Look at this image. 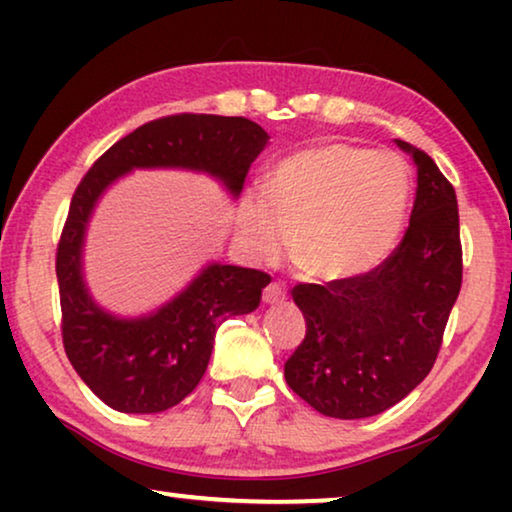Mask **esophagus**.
Instances as JSON below:
<instances>
[{"label":"esophagus","mask_w":512,"mask_h":512,"mask_svg":"<svg viewBox=\"0 0 512 512\" xmlns=\"http://www.w3.org/2000/svg\"><path fill=\"white\" fill-rule=\"evenodd\" d=\"M286 300V289L282 284H270L263 289V303L265 305H282Z\"/></svg>","instance_id":"1"}]
</instances>
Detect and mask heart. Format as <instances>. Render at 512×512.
Masks as SVG:
<instances>
[{
    "label": "heart",
    "instance_id": "1",
    "mask_svg": "<svg viewBox=\"0 0 512 512\" xmlns=\"http://www.w3.org/2000/svg\"><path fill=\"white\" fill-rule=\"evenodd\" d=\"M410 172L394 153L326 142L291 153L265 191L242 198L247 247L275 258L293 233V254L312 277L345 282L387 261L410 207Z\"/></svg>",
    "mask_w": 512,
    "mask_h": 512
}]
</instances>
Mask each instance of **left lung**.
I'll use <instances>...</instances> for the list:
<instances>
[{"instance_id": "obj_1", "label": "left lung", "mask_w": 512, "mask_h": 512, "mask_svg": "<svg viewBox=\"0 0 512 512\" xmlns=\"http://www.w3.org/2000/svg\"><path fill=\"white\" fill-rule=\"evenodd\" d=\"M396 146L417 167L403 242L368 275L293 289L307 331L284 377L326 417H373L403 401L431 373L461 289L454 188L424 151Z\"/></svg>"}]
</instances>
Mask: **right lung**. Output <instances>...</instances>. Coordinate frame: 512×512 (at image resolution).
<instances>
[{
    "mask_svg": "<svg viewBox=\"0 0 512 512\" xmlns=\"http://www.w3.org/2000/svg\"><path fill=\"white\" fill-rule=\"evenodd\" d=\"M268 139L261 125L242 116H167L118 139L76 188L55 263L62 342L76 373L109 408L156 415L184 401L205 375L221 321L254 312L270 277L212 261L156 310L116 314L93 298L83 268L95 207L135 170L207 174L235 200Z\"/></svg>",
    "mask_w": 512,
    "mask_h": 512,
    "instance_id": "1",
    "label": "right lung"
}]
</instances>
